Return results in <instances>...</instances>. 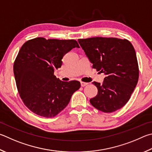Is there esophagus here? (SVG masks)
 I'll return each mask as SVG.
<instances>
[{"label": "esophagus", "instance_id": "34e87169", "mask_svg": "<svg viewBox=\"0 0 152 152\" xmlns=\"http://www.w3.org/2000/svg\"><path fill=\"white\" fill-rule=\"evenodd\" d=\"M80 84H81V86L82 87L86 86L88 84V83H86V82H81Z\"/></svg>", "mask_w": 152, "mask_h": 152}]
</instances>
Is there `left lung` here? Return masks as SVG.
Here are the masks:
<instances>
[{
    "label": "left lung",
    "instance_id": "1",
    "mask_svg": "<svg viewBox=\"0 0 152 152\" xmlns=\"http://www.w3.org/2000/svg\"><path fill=\"white\" fill-rule=\"evenodd\" d=\"M78 41L92 68L106 76L102 84L93 82L98 94L90 99V104L106 113L122 108L138 82V64L134 46L128 40L116 38L93 37Z\"/></svg>",
    "mask_w": 152,
    "mask_h": 152
}]
</instances>
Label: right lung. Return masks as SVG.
Wrapping results in <instances>:
<instances>
[{"label": "right lung", "mask_w": 152, "mask_h": 152, "mask_svg": "<svg viewBox=\"0 0 152 152\" xmlns=\"http://www.w3.org/2000/svg\"><path fill=\"white\" fill-rule=\"evenodd\" d=\"M74 48H80L75 40L38 37L27 41L19 50L13 68L16 86L25 106L35 114L55 116L80 88V82L62 81L54 74Z\"/></svg>", "instance_id": "add662e5"}]
</instances>
